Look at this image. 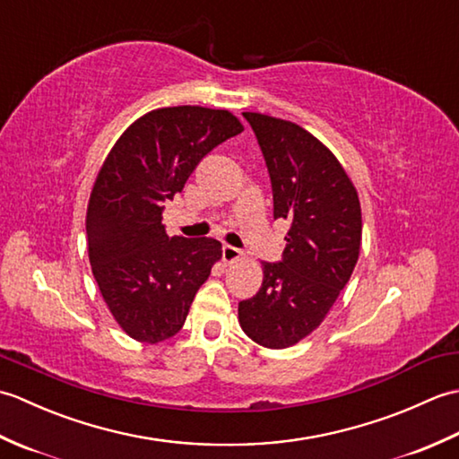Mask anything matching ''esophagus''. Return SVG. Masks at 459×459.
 I'll return each instance as SVG.
<instances>
[{
    "label": "esophagus",
    "mask_w": 459,
    "mask_h": 459,
    "mask_svg": "<svg viewBox=\"0 0 459 459\" xmlns=\"http://www.w3.org/2000/svg\"><path fill=\"white\" fill-rule=\"evenodd\" d=\"M240 258H242V252H240L238 248L229 247V245L222 247V260H224V264H232V262H237V260H240Z\"/></svg>",
    "instance_id": "34e87169"
}]
</instances>
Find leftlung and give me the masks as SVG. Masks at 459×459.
I'll list each match as a JSON object with an SVG mask.
<instances>
[{"mask_svg": "<svg viewBox=\"0 0 459 459\" xmlns=\"http://www.w3.org/2000/svg\"><path fill=\"white\" fill-rule=\"evenodd\" d=\"M264 155L274 219L290 221L280 262H264L256 296L238 304L245 333L268 349L296 345L319 327L353 274L360 248V203L324 143L298 124L242 114Z\"/></svg>", "mask_w": 459, "mask_h": 459, "instance_id": "left-lung-1", "label": "left lung"}]
</instances>
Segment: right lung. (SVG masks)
<instances>
[{
	"label": "right lung",
	"instance_id": "obj_1",
	"mask_svg": "<svg viewBox=\"0 0 459 459\" xmlns=\"http://www.w3.org/2000/svg\"><path fill=\"white\" fill-rule=\"evenodd\" d=\"M240 132L227 110L160 108L135 120L104 160L86 211L89 258L106 306L132 339L153 345L178 333L221 258L219 240L169 238L161 219L204 155Z\"/></svg>",
	"mask_w": 459,
	"mask_h": 459
}]
</instances>
